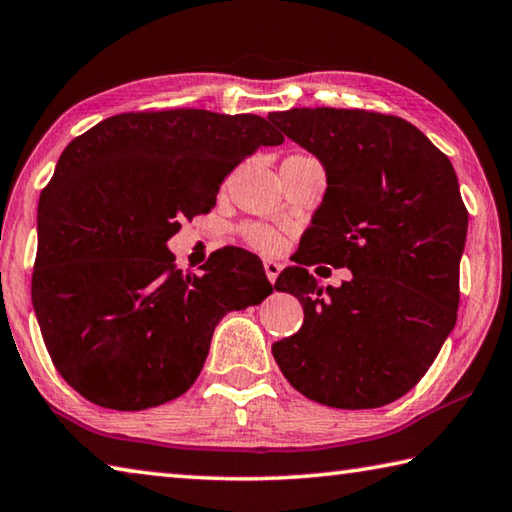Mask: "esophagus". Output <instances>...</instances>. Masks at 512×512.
Listing matches in <instances>:
<instances>
[{
  "label": "esophagus",
  "mask_w": 512,
  "mask_h": 512,
  "mask_svg": "<svg viewBox=\"0 0 512 512\" xmlns=\"http://www.w3.org/2000/svg\"><path fill=\"white\" fill-rule=\"evenodd\" d=\"M282 268H284V264L277 262V259H266V262H264L266 277H268V280H271V282L277 280V275H280Z\"/></svg>",
  "instance_id": "1"
}]
</instances>
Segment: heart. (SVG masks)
Here are the masks:
<instances>
[{
  "mask_svg": "<svg viewBox=\"0 0 512 512\" xmlns=\"http://www.w3.org/2000/svg\"><path fill=\"white\" fill-rule=\"evenodd\" d=\"M288 159H311V156H304V154H293L288 156ZM241 237L248 246H253L259 253H275L277 248H280V235L273 228L262 226V224H246L241 228Z\"/></svg>",
  "mask_w": 512,
  "mask_h": 512,
  "instance_id": "1",
  "label": "heart"
}]
</instances>
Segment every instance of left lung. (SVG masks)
I'll return each mask as SVG.
<instances>
[{
  "label": "left lung",
  "mask_w": 512,
  "mask_h": 512,
  "mask_svg": "<svg viewBox=\"0 0 512 512\" xmlns=\"http://www.w3.org/2000/svg\"><path fill=\"white\" fill-rule=\"evenodd\" d=\"M268 118L327 172L295 266L275 282L304 309L300 331L273 345L275 362L315 403L383 407L425 376L457 322L468 232L457 174L398 116L302 107ZM320 261L352 280L322 289L308 273Z\"/></svg>",
  "instance_id": "1"
}]
</instances>
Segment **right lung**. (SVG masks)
I'll return each instance as SVG.
<instances>
[{
    "instance_id": "obj_1",
    "label": "right lung",
    "mask_w": 512,
    "mask_h": 512,
    "mask_svg": "<svg viewBox=\"0 0 512 512\" xmlns=\"http://www.w3.org/2000/svg\"><path fill=\"white\" fill-rule=\"evenodd\" d=\"M284 136L255 114H118L67 145L37 206L31 297L55 369L87 401L138 412L188 392L228 311L273 293L259 257L226 246L176 271L167 239L221 181Z\"/></svg>"
}]
</instances>
